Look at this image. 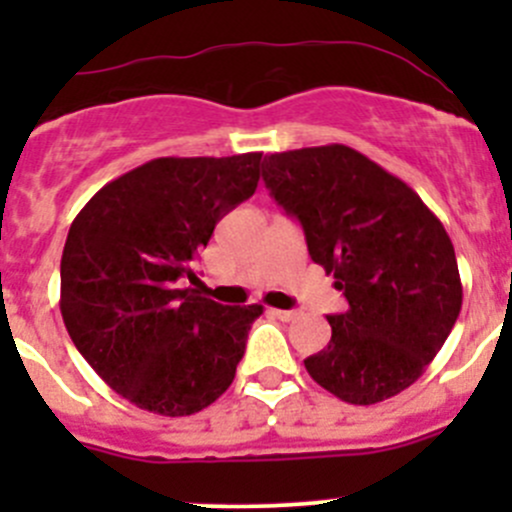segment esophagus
I'll use <instances>...</instances> for the list:
<instances>
[{
	"instance_id": "obj_1",
	"label": "esophagus",
	"mask_w": 512,
	"mask_h": 512,
	"mask_svg": "<svg viewBox=\"0 0 512 512\" xmlns=\"http://www.w3.org/2000/svg\"><path fill=\"white\" fill-rule=\"evenodd\" d=\"M267 314L280 319V322H292V319L297 317V312H292V309H267Z\"/></svg>"
}]
</instances>
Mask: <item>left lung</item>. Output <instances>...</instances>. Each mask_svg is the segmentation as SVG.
Here are the masks:
<instances>
[{
    "label": "left lung",
    "mask_w": 512,
    "mask_h": 512,
    "mask_svg": "<svg viewBox=\"0 0 512 512\" xmlns=\"http://www.w3.org/2000/svg\"><path fill=\"white\" fill-rule=\"evenodd\" d=\"M262 178L349 302L327 317V349L304 359L309 376L356 406L409 389L463 304L446 227L414 188L342 143L265 156Z\"/></svg>",
    "instance_id": "left-lung-1"
}]
</instances>
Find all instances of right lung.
<instances>
[{"mask_svg":"<svg viewBox=\"0 0 512 512\" xmlns=\"http://www.w3.org/2000/svg\"><path fill=\"white\" fill-rule=\"evenodd\" d=\"M262 153L156 158L81 208L61 255V317L91 369L126 401L190 416L225 394L260 304L227 307L198 285L193 257L250 198Z\"/></svg>","mask_w":512,"mask_h":512,"instance_id":"add662e5","label":"right lung"}]
</instances>
